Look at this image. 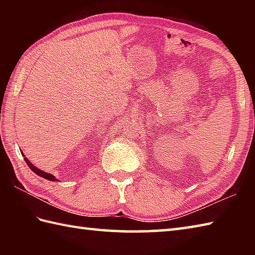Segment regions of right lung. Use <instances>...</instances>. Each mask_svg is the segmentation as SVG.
Returning a JSON list of instances; mask_svg holds the SVG:
<instances>
[{
	"label": "right lung",
	"instance_id": "obj_1",
	"mask_svg": "<svg viewBox=\"0 0 255 255\" xmlns=\"http://www.w3.org/2000/svg\"><path fill=\"white\" fill-rule=\"evenodd\" d=\"M21 154L24 155V153L21 152ZM24 160L26 161V163H27V165L29 166V169H31V171L34 172V173H36L37 175H39V176H41V177H44V178H46V180H49V181H58L57 178L53 176L52 174H49V173H46V172H44V171H41V170H39V169H37V167L35 166V165H32L31 164V162H29L28 160H27V158H24Z\"/></svg>",
	"mask_w": 255,
	"mask_h": 255
}]
</instances>
